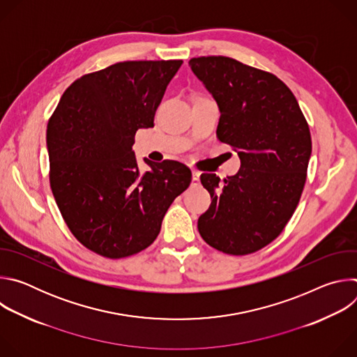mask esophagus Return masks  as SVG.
<instances>
[{
	"label": "esophagus",
	"instance_id": "esophagus-1",
	"mask_svg": "<svg viewBox=\"0 0 357 357\" xmlns=\"http://www.w3.org/2000/svg\"><path fill=\"white\" fill-rule=\"evenodd\" d=\"M200 185V174L197 171H192V186H199Z\"/></svg>",
	"mask_w": 357,
	"mask_h": 357
}]
</instances>
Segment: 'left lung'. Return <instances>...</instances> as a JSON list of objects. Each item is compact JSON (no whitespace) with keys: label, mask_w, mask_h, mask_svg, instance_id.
<instances>
[{"label":"left lung","mask_w":357,"mask_h":357,"mask_svg":"<svg viewBox=\"0 0 357 357\" xmlns=\"http://www.w3.org/2000/svg\"><path fill=\"white\" fill-rule=\"evenodd\" d=\"M189 66L219 106L218 138L241 162L225 183L216 174L200 175L212 203L197 229L213 248L244 256L277 238L294 215L312 152L310 127L273 73L226 56L193 58Z\"/></svg>","instance_id":"8db88e82"}]
</instances>
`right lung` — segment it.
<instances>
[{
  "label": "right lung",
  "mask_w": 357,
  "mask_h": 357,
  "mask_svg": "<svg viewBox=\"0 0 357 357\" xmlns=\"http://www.w3.org/2000/svg\"><path fill=\"white\" fill-rule=\"evenodd\" d=\"M182 61H128L75 80L49 119V181L73 236L107 259L154 243L171 203L190 183L178 161L151 162L141 174L132 151Z\"/></svg>",
  "instance_id": "1"
}]
</instances>
